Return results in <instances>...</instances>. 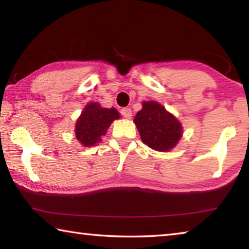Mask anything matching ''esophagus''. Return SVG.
Returning a JSON list of instances; mask_svg holds the SVG:
<instances>
[{"instance_id": "34e87169", "label": "esophagus", "mask_w": 249, "mask_h": 249, "mask_svg": "<svg viewBox=\"0 0 249 249\" xmlns=\"http://www.w3.org/2000/svg\"><path fill=\"white\" fill-rule=\"evenodd\" d=\"M121 114L123 115L125 119H130V117H132V111H130L129 107H124L121 109Z\"/></svg>"}]
</instances>
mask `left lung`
<instances>
[{"instance_id": "left-lung-1", "label": "left lung", "mask_w": 249, "mask_h": 249, "mask_svg": "<svg viewBox=\"0 0 249 249\" xmlns=\"http://www.w3.org/2000/svg\"><path fill=\"white\" fill-rule=\"evenodd\" d=\"M142 142L151 149L169 151L178 145L183 134L182 124L156 101H144L134 117Z\"/></svg>"}]
</instances>
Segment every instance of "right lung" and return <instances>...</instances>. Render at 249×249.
I'll use <instances>...</instances> for the list:
<instances>
[{
	"label": "right lung",
	"mask_w": 249,
	"mask_h": 249,
	"mask_svg": "<svg viewBox=\"0 0 249 249\" xmlns=\"http://www.w3.org/2000/svg\"><path fill=\"white\" fill-rule=\"evenodd\" d=\"M121 117L115 107H102L98 102H90L84 107L75 122V138L83 147L95 146L102 141L112 122Z\"/></svg>",
	"instance_id": "obj_1"
}]
</instances>
